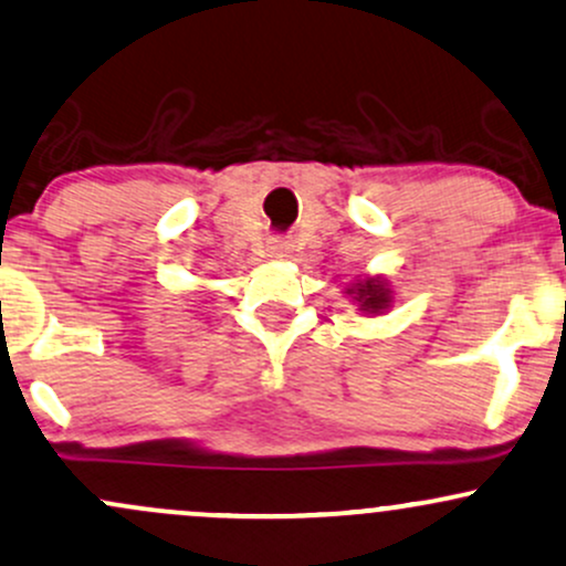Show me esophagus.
<instances>
[{"label": "esophagus", "instance_id": "esophagus-1", "mask_svg": "<svg viewBox=\"0 0 566 566\" xmlns=\"http://www.w3.org/2000/svg\"><path fill=\"white\" fill-rule=\"evenodd\" d=\"M269 252L273 254V258H284V254L290 252V244L284 239H269Z\"/></svg>", "mask_w": 566, "mask_h": 566}]
</instances>
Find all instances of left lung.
Instances as JSON below:
<instances>
[{
	"mask_svg": "<svg viewBox=\"0 0 566 566\" xmlns=\"http://www.w3.org/2000/svg\"><path fill=\"white\" fill-rule=\"evenodd\" d=\"M357 301L363 303V312L378 314L389 306V290L384 287L381 279H368V282H359Z\"/></svg>",
	"mask_w": 566,
	"mask_h": 566,
	"instance_id": "8db88e82",
	"label": "left lung"
}]
</instances>
